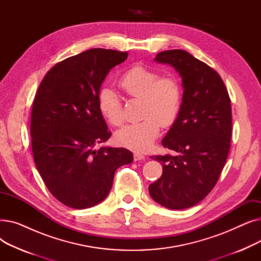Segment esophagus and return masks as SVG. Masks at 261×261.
Here are the masks:
<instances>
[{"label": "esophagus", "mask_w": 261, "mask_h": 261, "mask_svg": "<svg viewBox=\"0 0 261 261\" xmlns=\"http://www.w3.org/2000/svg\"><path fill=\"white\" fill-rule=\"evenodd\" d=\"M133 158H134V161L136 162V161H142V160H144V159H145V155L142 154V153H140V152H134Z\"/></svg>", "instance_id": "obj_1"}]
</instances>
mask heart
I'll return each mask as SVG.
<instances>
[{
	"label": "heart",
	"instance_id": "1",
	"mask_svg": "<svg viewBox=\"0 0 261 261\" xmlns=\"http://www.w3.org/2000/svg\"><path fill=\"white\" fill-rule=\"evenodd\" d=\"M119 87L130 97L141 99V116L136 123L122 127L115 133V141L133 150H145L159 136L160 127H169L175 121L182 107V88L174 77L163 76L142 65H134L123 73ZM98 108L112 126L123 121L122 103L110 88L98 93Z\"/></svg>",
	"mask_w": 261,
	"mask_h": 261
}]
</instances>
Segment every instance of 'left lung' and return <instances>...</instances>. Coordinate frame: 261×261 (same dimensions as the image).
<instances>
[{
    "label": "left lung",
    "mask_w": 261,
    "mask_h": 261,
    "mask_svg": "<svg viewBox=\"0 0 261 261\" xmlns=\"http://www.w3.org/2000/svg\"><path fill=\"white\" fill-rule=\"evenodd\" d=\"M159 63L171 65L182 77V107L162 145L174 155H153L163 174L149 185V194L162 206H194L215 187L224 167L231 138L230 99L215 70L183 49L164 50Z\"/></svg>",
    "instance_id": "obj_1"
}]
</instances>
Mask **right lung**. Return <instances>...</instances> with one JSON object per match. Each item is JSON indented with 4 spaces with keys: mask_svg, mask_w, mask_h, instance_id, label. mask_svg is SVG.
<instances>
[{
    "mask_svg": "<svg viewBox=\"0 0 261 261\" xmlns=\"http://www.w3.org/2000/svg\"><path fill=\"white\" fill-rule=\"evenodd\" d=\"M127 51L92 48L54 65L41 81L32 117L36 167L50 194L68 207L85 210L106 199L114 173L133 161L125 148L100 147L111 136L98 108L108 73Z\"/></svg>",
    "mask_w": 261,
    "mask_h": 261,
    "instance_id": "right-lung-1",
    "label": "right lung"
}]
</instances>
